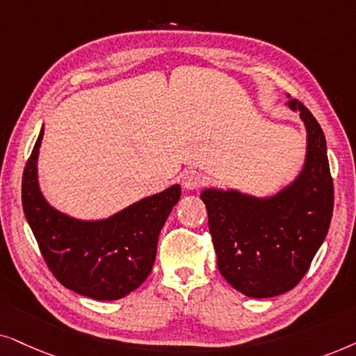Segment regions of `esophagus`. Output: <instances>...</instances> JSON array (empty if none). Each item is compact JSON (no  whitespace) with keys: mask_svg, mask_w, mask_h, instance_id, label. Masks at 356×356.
Returning a JSON list of instances; mask_svg holds the SVG:
<instances>
[{"mask_svg":"<svg viewBox=\"0 0 356 356\" xmlns=\"http://www.w3.org/2000/svg\"><path fill=\"white\" fill-rule=\"evenodd\" d=\"M203 184V177L198 170H187V172L182 174V186L187 188V191H193V188H198Z\"/></svg>","mask_w":356,"mask_h":356,"instance_id":"34e87169","label":"esophagus"}]
</instances>
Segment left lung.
<instances>
[{
    "label": "left lung",
    "instance_id": "obj_1",
    "mask_svg": "<svg viewBox=\"0 0 356 356\" xmlns=\"http://www.w3.org/2000/svg\"><path fill=\"white\" fill-rule=\"evenodd\" d=\"M307 130L306 164L296 182L259 200L239 192L203 191L218 268L236 290L270 298L295 288L311 267L329 231L334 181L325 136L309 108L288 99Z\"/></svg>",
    "mask_w": 356,
    "mask_h": 356
}]
</instances>
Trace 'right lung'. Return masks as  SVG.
I'll use <instances>...</instances> for the list:
<instances>
[{
	"label": "right lung",
	"instance_id": "add662e5",
	"mask_svg": "<svg viewBox=\"0 0 356 356\" xmlns=\"http://www.w3.org/2000/svg\"><path fill=\"white\" fill-rule=\"evenodd\" d=\"M40 130L22 174V208L47 267L61 285L92 300L127 296L153 268L158 238L181 197L172 186L125 208L104 221H78L44 200L37 184L35 159Z\"/></svg>",
	"mask_w": 356,
	"mask_h": 356
}]
</instances>
